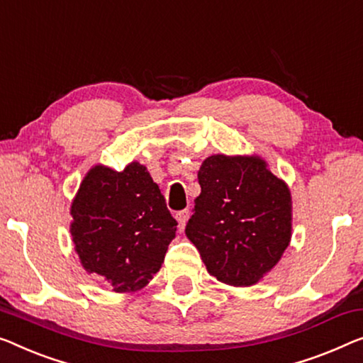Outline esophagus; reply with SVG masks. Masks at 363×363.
<instances>
[{
	"instance_id": "34e87169",
	"label": "esophagus",
	"mask_w": 363,
	"mask_h": 363,
	"mask_svg": "<svg viewBox=\"0 0 363 363\" xmlns=\"http://www.w3.org/2000/svg\"><path fill=\"white\" fill-rule=\"evenodd\" d=\"M189 215H191V213H189V210H181V212L176 213V220H177V223H179L181 231L184 230V226H186V223H187Z\"/></svg>"
}]
</instances>
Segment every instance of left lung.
Masks as SVG:
<instances>
[{
    "mask_svg": "<svg viewBox=\"0 0 363 363\" xmlns=\"http://www.w3.org/2000/svg\"><path fill=\"white\" fill-rule=\"evenodd\" d=\"M186 235L208 274L233 286L257 284L291 238L289 186L259 156L213 155L199 169Z\"/></svg>",
    "mask_w": 363,
    "mask_h": 363,
    "instance_id": "obj_1",
    "label": "left lung"
}]
</instances>
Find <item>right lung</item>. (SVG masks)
<instances>
[{
    "mask_svg": "<svg viewBox=\"0 0 363 363\" xmlns=\"http://www.w3.org/2000/svg\"><path fill=\"white\" fill-rule=\"evenodd\" d=\"M69 212L81 266L117 294L143 289L176 236L177 221L158 184L137 161L121 172L102 164L89 169Z\"/></svg>",
    "mask_w": 363,
    "mask_h": 363,
    "instance_id": "1",
    "label": "right lung"
}]
</instances>
